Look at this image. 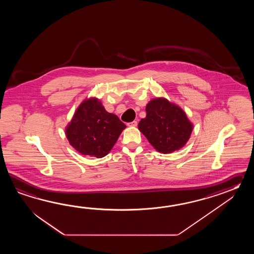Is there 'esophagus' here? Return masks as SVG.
<instances>
[{
    "label": "esophagus",
    "instance_id": "34e87169",
    "mask_svg": "<svg viewBox=\"0 0 254 254\" xmlns=\"http://www.w3.org/2000/svg\"><path fill=\"white\" fill-rule=\"evenodd\" d=\"M127 125H128L129 127H136V126H137V122L133 121V122H131V123H129Z\"/></svg>",
    "mask_w": 254,
    "mask_h": 254
}]
</instances>
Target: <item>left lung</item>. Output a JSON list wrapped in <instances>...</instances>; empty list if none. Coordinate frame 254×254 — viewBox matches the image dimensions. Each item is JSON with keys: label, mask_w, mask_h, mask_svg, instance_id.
<instances>
[{"label": "left lung", "mask_w": 254, "mask_h": 254, "mask_svg": "<svg viewBox=\"0 0 254 254\" xmlns=\"http://www.w3.org/2000/svg\"><path fill=\"white\" fill-rule=\"evenodd\" d=\"M146 117L138 129L161 153L182 149L189 140L193 125L183 109L164 97H156L146 105Z\"/></svg>", "instance_id": "obj_1"}]
</instances>
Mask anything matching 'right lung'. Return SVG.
<instances>
[{
    "label": "right lung",
    "instance_id": "right-lung-1",
    "mask_svg": "<svg viewBox=\"0 0 254 254\" xmlns=\"http://www.w3.org/2000/svg\"><path fill=\"white\" fill-rule=\"evenodd\" d=\"M126 125L96 97L84 99L65 127L69 143L82 155L106 156Z\"/></svg>",
    "mask_w": 254,
    "mask_h": 254
}]
</instances>
